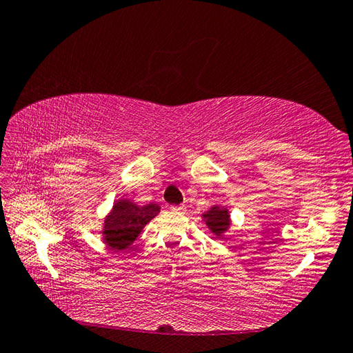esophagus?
<instances>
[{"label": "esophagus", "mask_w": 353, "mask_h": 353, "mask_svg": "<svg viewBox=\"0 0 353 353\" xmlns=\"http://www.w3.org/2000/svg\"><path fill=\"white\" fill-rule=\"evenodd\" d=\"M170 211H172V212H179V214H183V212L186 211V208H185L183 205H181V206H171V208H170Z\"/></svg>", "instance_id": "esophagus-1"}]
</instances>
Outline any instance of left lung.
Wrapping results in <instances>:
<instances>
[{
	"mask_svg": "<svg viewBox=\"0 0 353 353\" xmlns=\"http://www.w3.org/2000/svg\"><path fill=\"white\" fill-rule=\"evenodd\" d=\"M201 216H203V220L206 221V226L219 238H223V235L226 234L228 229L230 228V215L226 208L212 206Z\"/></svg>",
	"mask_w": 353,
	"mask_h": 353,
	"instance_id": "1",
	"label": "left lung"
}]
</instances>
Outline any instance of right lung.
<instances>
[{
  "label": "right lung",
  "instance_id": "1",
  "mask_svg": "<svg viewBox=\"0 0 353 353\" xmlns=\"http://www.w3.org/2000/svg\"><path fill=\"white\" fill-rule=\"evenodd\" d=\"M159 211L161 208L156 203L138 206L130 200H118L104 220L101 232L104 243L115 252L127 249Z\"/></svg>",
  "mask_w": 353,
  "mask_h": 353
}]
</instances>
